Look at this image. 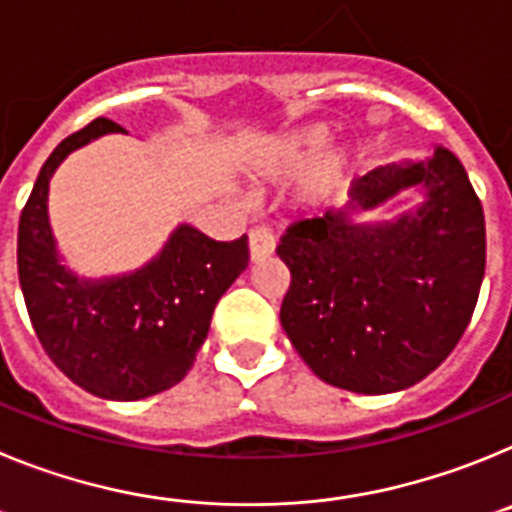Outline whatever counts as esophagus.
Here are the masks:
<instances>
[{"mask_svg":"<svg viewBox=\"0 0 512 512\" xmlns=\"http://www.w3.org/2000/svg\"><path fill=\"white\" fill-rule=\"evenodd\" d=\"M277 248V241H274V235L264 228H253L248 233V253H251L253 264H259V261L269 259L271 253Z\"/></svg>","mask_w":512,"mask_h":512,"instance_id":"esophagus-1","label":"esophagus"}]
</instances>
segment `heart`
Masks as SVG:
<instances>
[{
    "mask_svg": "<svg viewBox=\"0 0 512 512\" xmlns=\"http://www.w3.org/2000/svg\"><path fill=\"white\" fill-rule=\"evenodd\" d=\"M333 140V130L325 122H310L295 130L277 135L266 143L259 153L253 171L264 182H289L305 174L315 160L319 164L307 172L302 187L297 192V205L305 210H320V207L336 205L346 197L348 187L354 182L359 153L354 146L328 148Z\"/></svg>",
    "mask_w": 512,
    "mask_h": 512,
    "instance_id": "1",
    "label": "heart"
}]
</instances>
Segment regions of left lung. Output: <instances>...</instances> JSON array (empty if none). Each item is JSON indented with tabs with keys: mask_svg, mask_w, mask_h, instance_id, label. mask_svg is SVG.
Masks as SVG:
<instances>
[{
	"mask_svg": "<svg viewBox=\"0 0 512 512\" xmlns=\"http://www.w3.org/2000/svg\"><path fill=\"white\" fill-rule=\"evenodd\" d=\"M405 188L424 202L364 221ZM343 210L295 223L277 253L292 274L282 328L323 382L359 395L408 390L464 336L485 279V212L449 148L377 166Z\"/></svg>",
	"mask_w": 512,
	"mask_h": 512,
	"instance_id": "left-lung-1",
	"label": "left lung"
}]
</instances>
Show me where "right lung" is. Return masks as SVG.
I'll list each match as a JSON object with an SVG mask.
<instances>
[{
	"instance_id": "1",
	"label": "right lung",
	"mask_w": 512,
	"mask_h": 512,
	"mask_svg": "<svg viewBox=\"0 0 512 512\" xmlns=\"http://www.w3.org/2000/svg\"><path fill=\"white\" fill-rule=\"evenodd\" d=\"M117 122H89L48 156L20 215L17 274L45 354L81 390L133 402L182 382L210 330L217 300L248 266L246 235L212 241L176 225L164 248L140 269L87 279L63 264L48 217V187L74 151Z\"/></svg>"
}]
</instances>
